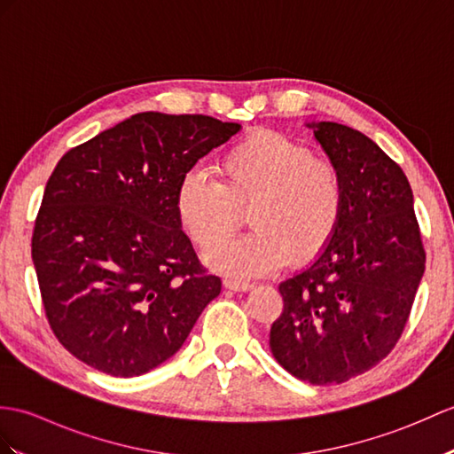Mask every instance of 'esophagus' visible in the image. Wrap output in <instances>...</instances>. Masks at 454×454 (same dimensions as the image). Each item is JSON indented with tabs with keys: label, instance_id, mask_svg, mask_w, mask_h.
<instances>
[{
	"label": "esophagus",
	"instance_id": "34e87169",
	"mask_svg": "<svg viewBox=\"0 0 454 454\" xmlns=\"http://www.w3.org/2000/svg\"><path fill=\"white\" fill-rule=\"evenodd\" d=\"M224 286L228 290H234V292H247L253 288L251 282H244V280H234V278H224Z\"/></svg>",
	"mask_w": 454,
	"mask_h": 454
}]
</instances>
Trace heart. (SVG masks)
Returning <instances> with one entry per match:
<instances>
[{"label": "heart", "instance_id": "b5f03b06", "mask_svg": "<svg viewBox=\"0 0 454 454\" xmlns=\"http://www.w3.org/2000/svg\"><path fill=\"white\" fill-rule=\"evenodd\" d=\"M218 182L189 172L176 192V215L199 247L215 246L250 205L254 231L210 249L205 259L230 277H265L292 259L303 265L331 244L344 210V177L326 156L275 131L231 145L216 162Z\"/></svg>", "mask_w": 454, "mask_h": 454}]
</instances>
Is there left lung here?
<instances>
[{
  "label": "left lung",
  "mask_w": 454,
  "mask_h": 454,
  "mask_svg": "<svg viewBox=\"0 0 454 454\" xmlns=\"http://www.w3.org/2000/svg\"><path fill=\"white\" fill-rule=\"evenodd\" d=\"M309 128L340 168L344 210L321 255L280 282L284 309L269 344L294 377L339 385L391 354L424 277L426 251L403 168L348 125Z\"/></svg>",
  "instance_id": "8db88e82"
}]
</instances>
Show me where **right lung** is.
Instances as JSON below:
<instances>
[{"instance_id": "right-lung-1", "label": "right lung", "mask_w": 454, "mask_h": 454, "mask_svg": "<svg viewBox=\"0 0 454 454\" xmlns=\"http://www.w3.org/2000/svg\"><path fill=\"white\" fill-rule=\"evenodd\" d=\"M201 114L141 112L67 151L33 231L48 323L77 360L135 377L172 357L220 294L176 215L199 158L239 131Z\"/></svg>"}]
</instances>
